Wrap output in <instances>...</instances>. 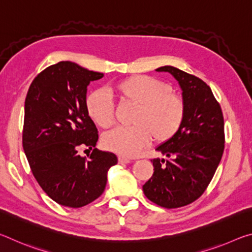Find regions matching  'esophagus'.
<instances>
[{"instance_id": "obj_1", "label": "esophagus", "mask_w": 252, "mask_h": 252, "mask_svg": "<svg viewBox=\"0 0 252 252\" xmlns=\"http://www.w3.org/2000/svg\"><path fill=\"white\" fill-rule=\"evenodd\" d=\"M118 160H119V163H121V164L129 163V162H130V160L127 159V158H125V157H119Z\"/></svg>"}]
</instances>
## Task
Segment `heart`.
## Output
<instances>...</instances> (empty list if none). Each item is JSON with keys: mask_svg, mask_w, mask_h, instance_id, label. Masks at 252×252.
Wrapping results in <instances>:
<instances>
[{"mask_svg": "<svg viewBox=\"0 0 252 252\" xmlns=\"http://www.w3.org/2000/svg\"><path fill=\"white\" fill-rule=\"evenodd\" d=\"M122 103L135 105L129 127H117L102 138L106 150L125 157L139 155L149 143L162 144L180 131L186 117V102L172 92L169 83L150 75H133L113 87ZM89 118L97 126L108 129L116 114L110 96L102 90L89 93L84 101Z\"/></svg>", "mask_w": 252, "mask_h": 252, "instance_id": "obj_1", "label": "heart"}]
</instances>
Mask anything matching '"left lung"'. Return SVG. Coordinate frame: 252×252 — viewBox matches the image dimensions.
<instances>
[{
	"label": "left lung",
	"mask_w": 252,
	"mask_h": 252,
	"mask_svg": "<svg viewBox=\"0 0 252 252\" xmlns=\"http://www.w3.org/2000/svg\"><path fill=\"white\" fill-rule=\"evenodd\" d=\"M180 84L186 117L173 139L156 150L169 159H153L152 177L143 185L146 197L158 206L174 209L195 201L207 189L224 150V122L219 102L209 85L173 66H161Z\"/></svg>",
	"instance_id": "left-lung-1"
}]
</instances>
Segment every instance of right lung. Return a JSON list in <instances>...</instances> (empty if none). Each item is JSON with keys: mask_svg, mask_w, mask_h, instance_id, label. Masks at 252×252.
<instances>
[{"mask_svg": "<svg viewBox=\"0 0 252 252\" xmlns=\"http://www.w3.org/2000/svg\"><path fill=\"white\" fill-rule=\"evenodd\" d=\"M103 73L76 63L50 65L30 85L24 105L22 143L30 168L44 192L70 208L87 206L103 193L114 153L95 148L97 129L85 110L87 87ZM93 149L88 158L77 151Z\"/></svg>", "mask_w": 252, "mask_h": 252, "instance_id": "1", "label": "right lung"}]
</instances>
